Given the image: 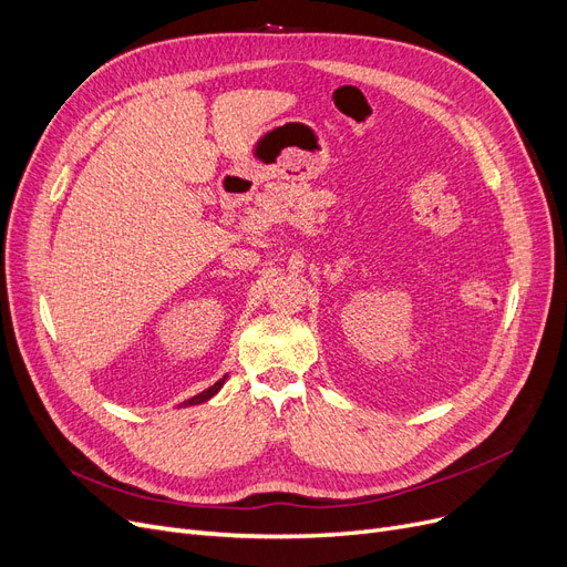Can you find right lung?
<instances>
[{"mask_svg":"<svg viewBox=\"0 0 567 567\" xmlns=\"http://www.w3.org/2000/svg\"><path fill=\"white\" fill-rule=\"evenodd\" d=\"M223 383H225V377L223 379H218L216 383H214V386H209L207 391H202L199 395H195V398H190V400H186L184 402V406H190V404H199V402H207L209 398H214L218 391H220V386H223Z\"/></svg>","mask_w":567,"mask_h":567,"instance_id":"add662e5","label":"right lung"}]
</instances>
